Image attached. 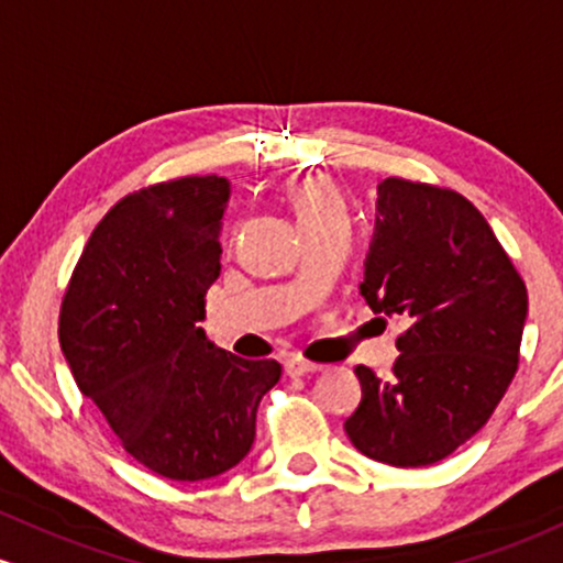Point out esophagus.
<instances>
[{"mask_svg": "<svg viewBox=\"0 0 563 563\" xmlns=\"http://www.w3.org/2000/svg\"><path fill=\"white\" fill-rule=\"evenodd\" d=\"M284 372H287L289 377L313 375V372H321V364H313V362H306V358H300V356H292L284 362Z\"/></svg>", "mask_w": 563, "mask_h": 563, "instance_id": "esophagus-1", "label": "esophagus"}]
</instances>
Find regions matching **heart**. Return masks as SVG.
I'll return each mask as SVG.
<instances>
[{"instance_id": "b5f03b06", "label": "heart", "mask_w": 563, "mask_h": 563, "mask_svg": "<svg viewBox=\"0 0 563 563\" xmlns=\"http://www.w3.org/2000/svg\"><path fill=\"white\" fill-rule=\"evenodd\" d=\"M289 199H292V207H295V214H298L300 229L316 223V220L327 218V214L334 210H343L338 194H334L332 188L319 178H308V180L298 183V186L292 188V194H289Z\"/></svg>"}]
</instances>
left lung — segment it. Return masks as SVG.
I'll use <instances>...</instances> for the list:
<instances>
[{
	"label": "left lung",
	"instance_id": "8db88e82",
	"mask_svg": "<svg viewBox=\"0 0 563 563\" xmlns=\"http://www.w3.org/2000/svg\"><path fill=\"white\" fill-rule=\"evenodd\" d=\"M375 313L399 316L394 375L356 366L345 433L396 468L433 465L486 426L519 366L527 287L484 214L450 188L385 178L364 282Z\"/></svg>",
	"mask_w": 563,
	"mask_h": 563
}]
</instances>
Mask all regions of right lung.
Returning <instances> with one entry per match:
<instances>
[{"label": "right lung", "instance_id": "obj_1", "mask_svg": "<svg viewBox=\"0 0 563 563\" xmlns=\"http://www.w3.org/2000/svg\"><path fill=\"white\" fill-rule=\"evenodd\" d=\"M231 183L178 178L124 197L92 231L60 306V349L122 446L173 482L242 463L257 404L282 377L210 343L199 321L220 276Z\"/></svg>", "mask_w": 563, "mask_h": 563}]
</instances>
